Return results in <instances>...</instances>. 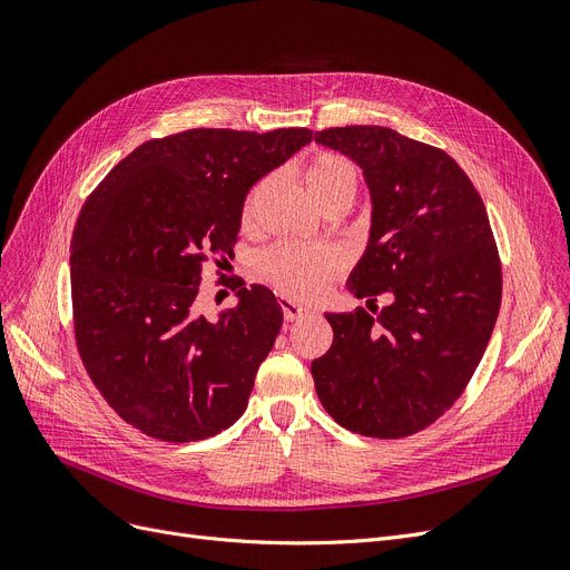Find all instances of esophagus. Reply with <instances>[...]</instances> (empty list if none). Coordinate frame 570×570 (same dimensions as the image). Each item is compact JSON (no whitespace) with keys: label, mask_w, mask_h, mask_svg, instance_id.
I'll return each mask as SVG.
<instances>
[{"label":"esophagus","mask_w":570,"mask_h":570,"mask_svg":"<svg viewBox=\"0 0 570 570\" xmlns=\"http://www.w3.org/2000/svg\"><path fill=\"white\" fill-rule=\"evenodd\" d=\"M281 306H283L285 320H299V317H304V315H308V313H315V308L304 306V304H299V302H292V299H283Z\"/></svg>","instance_id":"obj_1"}]
</instances>
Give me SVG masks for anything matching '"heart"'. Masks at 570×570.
Returning a JSON list of instances; mask_svg holds the SVG:
<instances>
[{
	"label": "heart",
	"mask_w": 570,
	"mask_h": 570,
	"mask_svg": "<svg viewBox=\"0 0 570 570\" xmlns=\"http://www.w3.org/2000/svg\"><path fill=\"white\" fill-rule=\"evenodd\" d=\"M311 197L322 206L334 197H355L357 169L350 159L334 153H320L304 174ZM253 206V199H250ZM343 268V257L332 246L308 243H278L259 264L262 278L289 299L313 302Z\"/></svg>",
	"instance_id": "1"
}]
</instances>
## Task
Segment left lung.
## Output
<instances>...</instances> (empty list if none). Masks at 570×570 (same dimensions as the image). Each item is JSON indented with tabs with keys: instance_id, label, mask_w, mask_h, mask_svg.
I'll return each instance as SVG.
<instances>
[{
	"instance_id": "1",
	"label": "left lung",
	"mask_w": 570,
	"mask_h": 570,
	"mask_svg": "<svg viewBox=\"0 0 570 570\" xmlns=\"http://www.w3.org/2000/svg\"><path fill=\"white\" fill-rule=\"evenodd\" d=\"M315 144L355 161L371 197L347 289L368 309L377 293L391 299L377 316L327 313L334 343L311 364L315 392L350 431L411 436L464 392L494 332L501 264L490 218L448 153L390 127L322 129Z\"/></svg>"
}]
</instances>
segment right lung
Returning <instances> with one entry per match:
<instances>
[{"mask_svg":"<svg viewBox=\"0 0 570 570\" xmlns=\"http://www.w3.org/2000/svg\"><path fill=\"white\" fill-rule=\"evenodd\" d=\"M313 141L306 127L187 129L108 171L78 215L71 299L80 360L146 436L189 443L232 426L276 343L283 306L236 283V306L197 311L206 255L232 257L250 187Z\"/></svg>","mask_w":570,"mask_h":570,"instance_id":"right-lung-1","label":"right lung"}]
</instances>
